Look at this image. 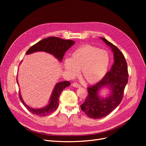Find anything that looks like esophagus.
I'll use <instances>...</instances> for the list:
<instances>
[{
	"instance_id": "34e87169",
	"label": "esophagus",
	"mask_w": 146,
	"mask_h": 146,
	"mask_svg": "<svg viewBox=\"0 0 146 146\" xmlns=\"http://www.w3.org/2000/svg\"><path fill=\"white\" fill-rule=\"evenodd\" d=\"M72 86H73V87L76 88H80V87H81L80 85H79V84L76 83H73V84H72Z\"/></svg>"
}]
</instances>
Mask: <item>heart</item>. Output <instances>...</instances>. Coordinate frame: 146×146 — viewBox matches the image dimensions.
Listing matches in <instances>:
<instances>
[{
    "instance_id": "obj_1",
    "label": "heart",
    "mask_w": 146,
    "mask_h": 146,
    "mask_svg": "<svg viewBox=\"0 0 146 146\" xmlns=\"http://www.w3.org/2000/svg\"><path fill=\"white\" fill-rule=\"evenodd\" d=\"M110 64L106 51L86 45L74 51L70 58L64 61V67L70 77H74L81 70L82 77L89 83L100 81L106 74Z\"/></svg>"
}]
</instances>
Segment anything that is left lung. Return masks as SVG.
<instances>
[{
    "instance_id": "1",
    "label": "left lung",
    "mask_w": 146,
    "mask_h": 146,
    "mask_svg": "<svg viewBox=\"0 0 146 146\" xmlns=\"http://www.w3.org/2000/svg\"><path fill=\"white\" fill-rule=\"evenodd\" d=\"M113 54L114 62L104 77L95 85L88 88V95L80 105L82 110L86 115L93 119L106 117L115 109L121 103L124 91L128 83L127 64L120 50L104 38L100 37ZM107 88L109 94L105 97L100 94Z\"/></svg>"
}]
</instances>
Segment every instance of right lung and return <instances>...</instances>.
<instances>
[{
    "label": "right lung",
    "mask_w": 146,
    "mask_h": 146,
    "mask_svg": "<svg viewBox=\"0 0 146 146\" xmlns=\"http://www.w3.org/2000/svg\"><path fill=\"white\" fill-rule=\"evenodd\" d=\"M75 44V42L72 40H62L58 37H49L44 39L33 46L30 47L27 51L26 54L29 55L36 52H45L50 54L53 56L58 61L61 62L63 60L65 52L70 48L73 45ZM20 63H21L22 62ZM17 81L18 85L19 83L18 81V78H17ZM70 85V83L68 81H64L57 83L53 90L51 94L48 104L40 108H33L32 107L28 106L23 100L21 96V91L19 92V98L22 104L27 108V110L36 115L40 117H45L48 115L53 112L58 108L59 105V97L62 92V91L67 87Z\"/></svg>",
    "instance_id": "1"
}]
</instances>
